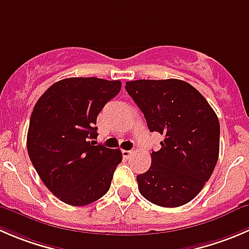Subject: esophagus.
Here are the masks:
<instances>
[{
	"label": "esophagus",
	"instance_id": "obj_1",
	"mask_svg": "<svg viewBox=\"0 0 249 249\" xmlns=\"http://www.w3.org/2000/svg\"><path fill=\"white\" fill-rule=\"evenodd\" d=\"M122 153H123V157H124V158L129 159L130 157H131V154H132V151H126V149H123V151H122Z\"/></svg>",
	"mask_w": 249,
	"mask_h": 249
}]
</instances>
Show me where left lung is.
I'll return each instance as SVG.
<instances>
[{"label": "left lung", "instance_id": "obj_1", "mask_svg": "<svg viewBox=\"0 0 249 249\" xmlns=\"http://www.w3.org/2000/svg\"><path fill=\"white\" fill-rule=\"evenodd\" d=\"M125 89L149 131L164 136L160 149L151 153L148 170L137 175L140 194L166 208L189 203L218 161L220 124L215 112L199 91L178 79L127 81Z\"/></svg>", "mask_w": 249, "mask_h": 249}]
</instances>
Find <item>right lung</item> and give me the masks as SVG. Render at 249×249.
<instances>
[{"label": "right lung", "mask_w": 249, "mask_h": 249, "mask_svg": "<svg viewBox=\"0 0 249 249\" xmlns=\"http://www.w3.org/2000/svg\"><path fill=\"white\" fill-rule=\"evenodd\" d=\"M119 80L68 78L43 92L34 107L26 147L46 187L67 204L80 207L105 196L123 156L97 144V115L119 93Z\"/></svg>", "instance_id": "1"}]
</instances>
